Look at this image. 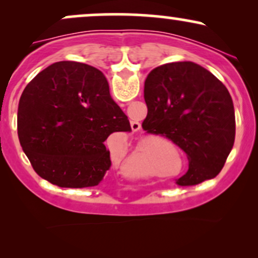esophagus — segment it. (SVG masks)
I'll return each mask as SVG.
<instances>
[{"mask_svg": "<svg viewBox=\"0 0 258 258\" xmlns=\"http://www.w3.org/2000/svg\"><path fill=\"white\" fill-rule=\"evenodd\" d=\"M131 128L133 132L138 131V130H141V123L138 121H131Z\"/></svg>", "mask_w": 258, "mask_h": 258, "instance_id": "obj_1", "label": "esophagus"}]
</instances>
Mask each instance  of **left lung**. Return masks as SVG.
<instances>
[{"mask_svg": "<svg viewBox=\"0 0 258 258\" xmlns=\"http://www.w3.org/2000/svg\"><path fill=\"white\" fill-rule=\"evenodd\" d=\"M144 99V131L171 139L188 156L189 168L177 184L215 178L235 139L234 105L226 86L200 65L177 61L149 73Z\"/></svg>", "mask_w": 258, "mask_h": 258, "instance_id": "8db88e82", "label": "left lung"}]
</instances>
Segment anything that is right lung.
Returning a JSON list of instances; mask_svg holds the SVG:
<instances>
[{
    "label": "right lung",
    "mask_w": 258,
    "mask_h": 258,
    "mask_svg": "<svg viewBox=\"0 0 258 258\" xmlns=\"http://www.w3.org/2000/svg\"><path fill=\"white\" fill-rule=\"evenodd\" d=\"M130 131V121L112 100L104 74L91 65H49L20 97V146L35 172L61 188L98 185L111 166L106 138Z\"/></svg>",
    "instance_id": "right-lung-1"
}]
</instances>
